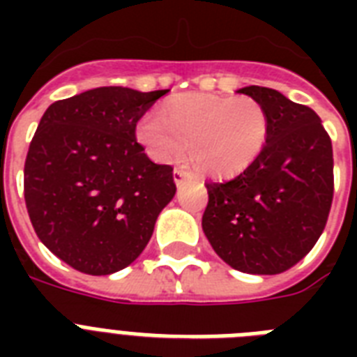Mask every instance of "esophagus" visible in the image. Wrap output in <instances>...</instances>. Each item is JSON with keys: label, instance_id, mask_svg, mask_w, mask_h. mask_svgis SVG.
I'll list each match as a JSON object with an SVG mask.
<instances>
[{"label": "esophagus", "instance_id": "1", "mask_svg": "<svg viewBox=\"0 0 357 357\" xmlns=\"http://www.w3.org/2000/svg\"><path fill=\"white\" fill-rule=\"evenodd\" d=\"M187 178H190V172H187L183 168H176L174 170V183L176 185H181Z\"/></svg>", "mask_w": 357, "mask_h": 357}]
</instances>
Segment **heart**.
I'll return each instance as SVG.
<instances>
[{"mask_svg":"<svg viewBox=\"0 0 357 357\" xmlns=\"http://www.w3.org/2000/svg\"><path fill=\"white\" fill-rule=\"evenodd\" d=\"M271 135V116L250 96L190 92L168 100L162 113L150 111L137 123V139L159 162L190 151L209 176H235L261 157Z\"/></svg>","mask_w":357,"mask_h":357,"instance_id":"1","label":"heart"}]
</instances>
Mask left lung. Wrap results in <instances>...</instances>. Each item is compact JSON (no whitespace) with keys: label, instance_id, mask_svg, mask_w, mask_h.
Instances as JSON below:
<instances>
[{"label":"left lung","instance_id":"8db88e82","mask_svg":"<svg viewBox=\"0 0 357 357\" xmlns=\"http://www.w3.org/2000/svg\"><path fill=\"white\" fill-rule=\"evenodd\" d=\"M271 116L261 157L237 178L207 183L202 229L224 263L246 274H280L321 237L333 198L332 140L313 109L250 85Z\"/></svg>","mask_w":357,"mask_h":357}]
</instances>
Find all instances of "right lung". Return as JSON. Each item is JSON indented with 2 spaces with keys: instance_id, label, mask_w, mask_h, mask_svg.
I'll use <instances>...</instances> for the list:
<instances>
[{
  "instance_id": "obj_1",
  "label": "right lung",
  "mask_w": 357,
  "mask_h": 357,
  "mask_svg": "<svg viewBox=\"0 0 357 357\" xmlns=\"http://www.w3.org/2000/svg\"><path fill=\"white\" fill-rule=\"evenodd\" d=\"M168 91L100 86L46 109L24 168L36 235L75 271L107 276L131 265L176 195L172 167L155 165L135 128Z\"/></svg>"
}]
</instances>
